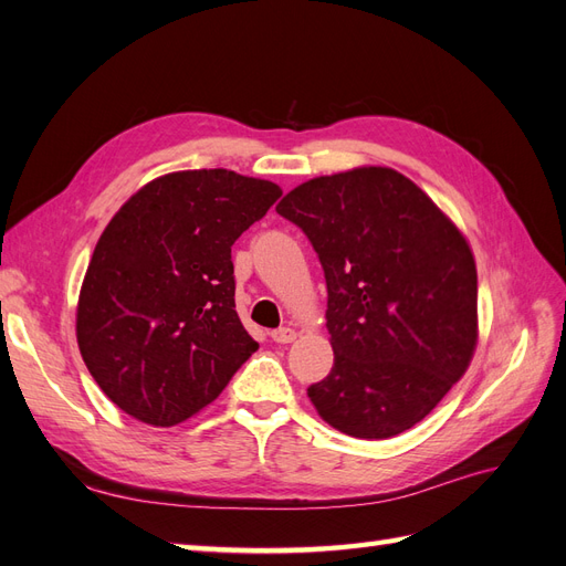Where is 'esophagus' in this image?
Returning <instances> with one entry per match:
<instances>
[{
	"mask_svg": "<svg viewBox=\"0 0 566 566\" xmlns=\"http://www.w3.org/2000/svg\"><path fill=\"white\" fill-rule=\"evenodd\" d=\"M295 337H297L295 328H279V331L271 333V339L279 342V345H290V342H293Z\"/></svg>",
	"mask_w": 566,
	"mask_h": 566,
	"instance_id": "1",
	"label": "esophagus"
}]
</instances>
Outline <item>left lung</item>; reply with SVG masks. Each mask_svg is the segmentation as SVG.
<instances>
[{"label": "left lung", "instance_id": "1", "mask_svg": "<svg viewBox=\"0 0 566 566\" xmlns=\"http://www.w3.org/2000/svg\"><path fill=\"white\" fill-rule=\"evenodd\" d=\"M276 212L310 238L328 285L335 364L306 389L318 416L356 439L410 430L462 378L476 347L468 241L389 167L306 181Z\"/></svg>", "mask_w": 566, "mask_h": 566}]
</instances>
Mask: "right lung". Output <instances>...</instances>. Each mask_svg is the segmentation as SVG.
Instances as JSON below:
<instances>
[{
    "mask_svg": "<svg viewBox=\"0 0 566 566\" xmlns=\"http://www.w3.org/2000/svg\"><path fill=\"white\" fill-rule=\"evenodd\" d=\"M281 188L229 169L165 175L101 233L77 304L92 378L127 416L172 427L260 349L235 314L231 245Z\"/></svg>",
    "mask_w": 566,
    "mask_h": 566,
    "instance_id": "obj_1",
    "label": "right lung"
}]
</instances>
